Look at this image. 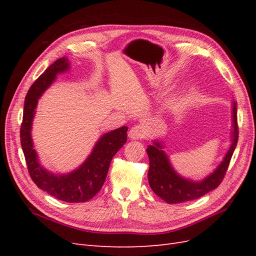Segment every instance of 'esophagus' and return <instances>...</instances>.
I'll return each mask as SVG.
<instances>
[{"mask_svg": "<svg viewBox=\"0 0 256 256\" xmlns=\"http://www.w3.org/2000/svg\"><path fill=\"white\" fill-rule=\"evenodd\" d=\"M147 132V129L144 125H136L132 128L130 129L128 136L131 138V140H141Z\"/></svg>", "mask_w": 256, "mask_h": 256, "instance_id": "obj_1", "label": "esophagus"}]
</instances>
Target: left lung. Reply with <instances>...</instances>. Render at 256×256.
<instances>
[{
  "label": "left lung",
  "instance_id": "1",
  "mask_svg": "<svg viewBox=\"0 0 256 256\" xmlns=\"http://www.w3.org/2000/svg\"><path fill=\"white\" fill-rule=\"evenodd\" d=\"M233 141H232L226 156L224 157L221 164L212 175H209L200 182H190L178 176L170 164L164 152L161 150V145L158 142H154V145L147 147L146 152L150 158V170L147 176H148V182L152 190L164 202L176 204L196 200L205 196L209 191L218 188L226 174L232 156H233L238 142L237 108L235 102L233 106Z\"/></svg>",
  "mask_w": 256,
  "mask_h": 256
}]
</instances>
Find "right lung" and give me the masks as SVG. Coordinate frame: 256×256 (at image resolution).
Here are the masks:
<instances>
[{"instance_id": "obj_1", "label": "right lung", "mask_w": 256, "mask_h": 256, "mask_svg": "<svg viewBox=\"0 0 256 256\" xmlns=\"http://www.w3.org/2000/svg\"><path fill=\"white\" fill-rule=\"evenodd\" d=\"M68 62L62 58L50 65L30 88L24 100L20 141L28 174L40 189L67 203H83L92 200L102 188L114 154L127 142L126 126L108 132L97 142L86 161L70 174L54 175L46 171L37 160L33 148L30 128L37 102L56 79L58 72L67 70Z\"/></svg>"}]
</instances>
